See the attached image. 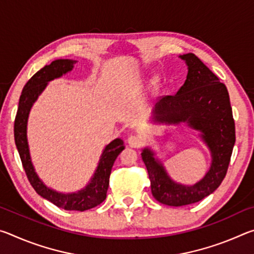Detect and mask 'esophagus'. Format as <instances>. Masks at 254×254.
I'll return each mask as SVG.
<instances>
[{"label":"esophagus","instance_id":"34e87169","mask_svg":"<svg viewBox=\"0 0 254 254\" xmlns=\"http://www.w3.org/2000/svg\"><path fill=\"white\" fill-rule=\"evenodd\" d=\"M127 143L132 148H141L145 143V141H144V137L141 134H134V135L128 136Z\"/></svg>","mask_w":254,"mask_h":254}]
</instances>
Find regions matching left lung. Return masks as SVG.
Returning a JSON list of instances; mask_svg holds the SVG:
<instances>
[{
	"mask_svg": "<svg viewBox=\"0 0 254 254\" xmlns=\"http://www.w3.org/2000/svg\"><path fill=\"white\" fill-rule=\"evenodd\" d=\"M180 58L188 66L187 78L176 95L159 98L154 115L157 121L187 122L200 131L201 139L212 152V166L200 182L184 186L169 178L149 149L141 153L153 197L159 203L175 207L197 203L217 189L226 176L235 143V123L226 86L194 54Z\"/></svg>",
	"mask_w": 254,
	"mask_h": 254,
	"instance_id": "left-lung-1",
	"label": "left lung"
}]
</instances>
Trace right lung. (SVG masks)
Listing matches in <instances>:
<instances>
[{
	"label": "right lung",
	"instance_id": "add662e5",
	"mask_svg": "<svg viewBox=\"0 0 254 254\" xmlns=\"http://www.w3.org/2000/svg\"><path fill=\"white\" fill-rule=\"evenodd\" d=\"M75 63L76 60L70 59L55 60L50 65L41 68L28 80L21 93L18 112H16L14 120V140L25 175L34 190L41 197L51 201L60 208L84 212V210L96 207L97 205L105 200L112 167H113L115 159L120 152L124 149L123 141L121 139H115L106 145L102 153L100 162H98L96 173L86 188L81 189L78 192H72V194H60V192L47 187L37 176L33 169L31 159H30L27 140V122L32 104L36 102L40 93L44 91L48 81L58 78L66 74L67 71L71 70Z\"/></svg>",
	"mask_w": 254,
	"mask_h": 254
}]
</instances>
